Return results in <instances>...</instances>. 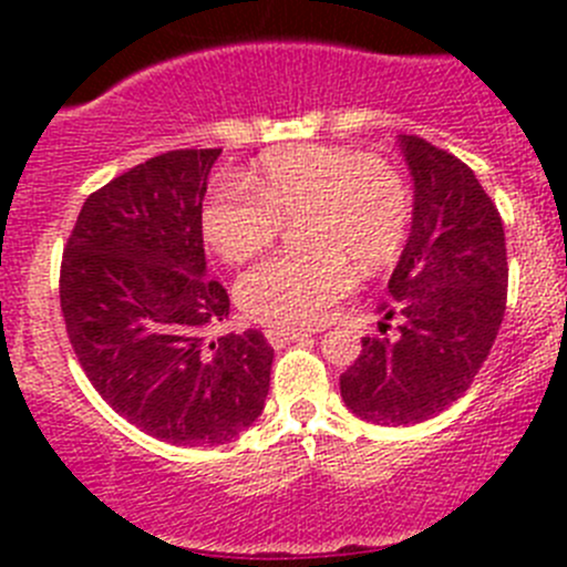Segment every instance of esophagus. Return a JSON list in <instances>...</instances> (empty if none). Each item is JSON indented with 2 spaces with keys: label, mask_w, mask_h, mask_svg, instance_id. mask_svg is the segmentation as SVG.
Listing matches in <instances>:
<instances>
[{
  "label": "esophagus",
  "mask_w": 567,
  "mask_h": 567,
  "mask_svg": "<svg viewBox=\"0 0 567 567\" xmlns=\"http://www.w3.org/2000/svg\"><path fill=\"white\" fill-rule=\"evenodd\" d=\"M305 337H312V331L307 329H282V326H274V329H266V340L271 342L274 348H282L288 342L305 340Z\"/></svg>",
  "instance_id": "esophagus-1"
}]
</instances>
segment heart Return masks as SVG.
<instances>
[{
	"label": "heart",
	"mask_w": 567,
	"mask_h": 567,
	"mask_svg": "<svg viewBox=\"0 0 567 567\" xmlns=\"http://www.w3.org/2000/svg\"><path fill=\"white\" fill-rule=\"evenodd\" d=\"M310 249L274 257L236 288L244 316L266 326H316L351 288L353 262L375 271L398 257L411 225L403 177L384 158L340 145L271 151L249 181L216 177L203 203V233L225 260L271 247L285 219Z\"/></svg>",
	"instance_id": "1"
}]
</instances>
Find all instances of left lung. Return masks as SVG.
Returning <instances> with one entry per match:
<instances>
[{
  "label": "left lung",
  "mask_w": 567,
  "mask_h": 567,
  "mask_svg": "<svg viewBox=\"0 0 567 567\" xmlns=\"http://www.w3.org/2000/svg\"><path fill=\"white\" fill-rule=\"evenodd\" d=\"M400 151L414 177L411 233L390 279L403 320L392 340L362 337L340 375L348 409L375 425H416L455 403L488 359L507 305L494 199L461 158L422 136H400Z\"/></svg>",
  "instance_id": "8db88e82"
}]
</instances>
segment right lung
Segmentation results:
<instances>
[{
    "label": "right lung",
    "mask_w": 567,
    "mask_h": 567,
    "mask_svg": "<svg viewBox=\"0 0 567 567\" xmlns=\"http://www.w3.org/2000/svg\"><path fill=\"white\" fill-rule=\"evenodd\" d=\"M219 153H162L90 194L60 266L68 340L90 384L131 425L183 447L247 431L271 381L274 348L257 329L208 340L230 316L203 249Z\"/></svg>",
    "instance_id": "add662e5"
}]
</instances>
